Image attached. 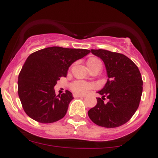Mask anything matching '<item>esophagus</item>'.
<instances>
[{
	"instance_id": "esophagus-1",
	"label": "esophagus",
	"mask_w": 158,
	"mask_h": 158,
	"mask_svg": "<svg viewBox=\"0 0 158 158\" xmlns=\"http://www.w3.org/2000/svg\"><path fill=\"white\" fill-rule=\"evenodd\" d=\"M84 97V96H82V95H80V94H73V97H75V98H77V97Z\"/></svg>"
}]
</instances>
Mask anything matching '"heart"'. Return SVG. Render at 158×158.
Instances as JSON below:
<instances>
[{
	"instance_id": "heart-1",
	"label": "heart",
	"mask_w": 158,
	"mask_h": 158,
	"mask_svg": "<svg viewBox=\"0 0 158 158\" xmlns=\"http://www.w3.org/2000/svg\"><path fill=\"white\" fill-rule=\"evenodd\" d=\"M99 63H101L99 59H97V58H90L88 59V60L87 61V65L88 67L92 66V65L99 64ZM94 85L91 83L85 82V81H77L75 82H73L71 85L72 90H73L74 92L80 94H84L88 91V90L90 89V88H94Z\"/></svg>"
}]
</instances>
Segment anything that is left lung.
Wrapping results in <instances>:
<instances>
[{"mask_svg": "<svg viewBox=\"0 0 158 158\" xmlns=\"http://www.w3.org/2000/svg\"><path fill=\"white\" fill-rule=\"evenodd\" d=\"M106 66L107 82L98 91L96 106L88 110V117L97 126L116 128L128 122L139 107L143 92V80L138 68L123 54L106 50H91ZM109 99L104 103V97Z\"/></svg>", "mask_w": 158, "mask_h": 158, "instance_id": "left-lung-1", "label": "left lung"}]
</instances>
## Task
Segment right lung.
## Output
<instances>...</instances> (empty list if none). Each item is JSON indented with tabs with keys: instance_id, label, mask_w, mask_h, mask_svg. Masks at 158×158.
Masks as SVG:
<instances>
[{
	"instance_id": "1",
	"label": "right lung",
	"mask_w": 158,
	"mask_h": 158,
	"mask_svg": "<svg viewBox=\"0 0 158 158\" xmlns=\"http://www.w3.org/2000/svg\"><path fill=\"white\" fill-rule=\"evenodd\" d=\"M90 52L86 49L50 47L28 56L19 73L18 93L23 110L30 118L51 123L64 117L73 94L66 90L56 96L54 86L61 77H66L74 61Z\"/></svg>"
}]
</instances>
